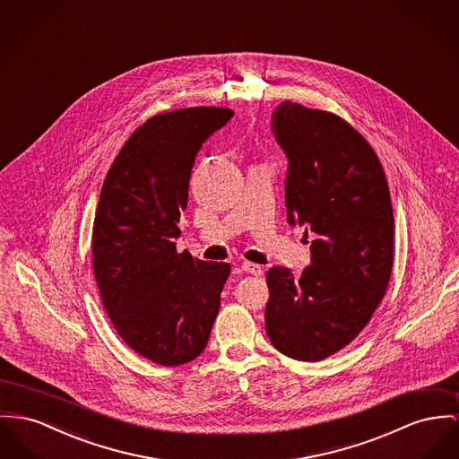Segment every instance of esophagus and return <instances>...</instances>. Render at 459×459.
Returning a JSON list of instances; mask_svg holds the SVG:
<instances>
[{
    "label": "esophagus",
    "mask_w": 459,
    "mask_h": 459,
    "mask_svg": "<svg viewBox=\"0 0 459 459\" xmlns=\"http://www.w3.org/2000/svg\"><path fill=\"white\" fill-rule=\"evenodd\" d=\"M242 270L245 273H250V275H263V268L259 264H254V263H248V261L242 263Z\"/></svg>",
    "instance_id": "34e87169"
}]
</instances>
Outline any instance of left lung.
I'll use <instances>...</instances> for the list:
<instances>
[{
	"mask_svg": "<svg viewBox=\"0 0 459 459\" xmlns=\"http://www.w3.org/2000/svg\"><path fill=\"white\" fill-rule=\"evenodd\" d=\"M272 130L289 161L287 221L315 240L301 275L280 266L266 273V334L280 353L318 362L359 336L386 292L390 191L370 144L337 115L285 100Z\"/></svg>",
	"mask_w": 459,
	"mask_h": 459,
	"instance_id": "8db88e82",
	"label": "left lung"
}]
</instances>
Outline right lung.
Listing matches in <instances>:
<instances>
[{
	"label": "right lung",
	"instance_id": "1",
	"mask_svg": "<svg viewBox=\"0 0 459 459\" xmlns=\"http://www.w3.org/2000/svg\"><path fill=\"white\" fill-rule=\"evenodd\" d=\"M228 108H186L141 125L100 189L93 275L123 341L160 366L195 360L207 346L228 263L179 254V219L202 144L233 118Z\"/></svg>",
	"mask_w": 459,
	"mask_h": 459
}]
</instances>
